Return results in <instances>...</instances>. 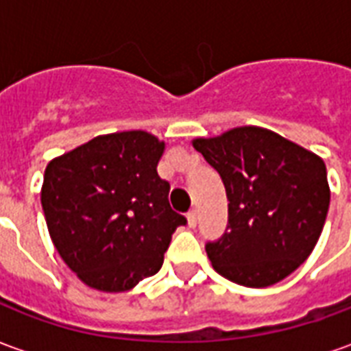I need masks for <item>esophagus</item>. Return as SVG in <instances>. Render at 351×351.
<instances>
[{"mask_svg":"<svg viewBox=\"0 0 351 351\" xmlns=\"http://www.w3.org/2000/svg\"><path fill=\"white\" fill-rule=\"evenodd\" d=\"M188 226H190V228H195V226H197V210H190V213H188Z\"/></svg>","mask_w":351,"mask_h":351,"instance_id":"esophagus-1","label":"esophagus"}]
</instances>
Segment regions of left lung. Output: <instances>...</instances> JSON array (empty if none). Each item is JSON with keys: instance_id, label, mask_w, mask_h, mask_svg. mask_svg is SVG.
Instances as JSON below:
<instances>
[{"instance_id": "obj_1", "label": "left lung", "mask_w": 351, "mask_h": 351, "mask_svg": "<svg viewBox=\"0 0 351 351\" xmlns=\"http://www.w3.org/2000/svg\"><path fill=\"white\" fill-rule=\"evenodd\" d=\"M193 148L228 193L226 233L205 246L216 272L241 286L267 287L299 269L329 210L324 160L256 125L195 138Z\"/></svg>"}]
</instances>
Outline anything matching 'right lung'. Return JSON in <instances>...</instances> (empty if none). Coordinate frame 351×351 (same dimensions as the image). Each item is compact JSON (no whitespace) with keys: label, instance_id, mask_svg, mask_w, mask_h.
<instances>
[{"label":"right lung","instance_id":"right-lung-1","mask_svg":"<svg viewBox=\"0 0 351 351\" xmlns=\"http://www.w3.org/2000/svg\"><path fill=\"white\" fill-rule=\"evenodd\" d=\"M163 148L146 131H122L92 138L45 169L50 239L86 286L131 289L160 271L175 229L186 226L156 169Z\"/></svg>","mask_w":351,"mask_h":351}]
</instances>
